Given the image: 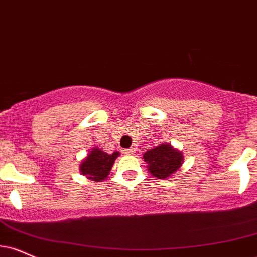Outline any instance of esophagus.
Instances as JSON below:
<instances>
[{"label": "esophagus", "mask_w": 257, "mask_h": 257, "mask_svg": "<svg viewBox=\"0 0 257 257\" xmlns=\"http://www.w3.org/2000/svg\"><path fill=\"white\" fill-rule=\"evenodd\" d=\"M123 153H124L125 156H132V154L135 153V150L133 147H131V148H128V150L123 151Z\"/></svg>", "instance_id": "obj_1"}]
</instances>
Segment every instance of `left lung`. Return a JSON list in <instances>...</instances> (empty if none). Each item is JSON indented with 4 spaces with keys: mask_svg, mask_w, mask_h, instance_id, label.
<instances>
[{
    "mask_svg": "<svg viewBox=\"0 0 257 257\" xmlns=\"http://www.w3.org/2000/svg\"><path fill=\"white\" fill-rule=\"evenodd\" d=\"M147 169L154 177L168 178L181 168L183 164V154L176 150L171 144H162L159 146L148 150L144 154Z\"/></svg>",
    "mask_w": 257,
    "mask_h": 257,
    "instance_id": "obj_1",
    "label": "left lung"
}]
</instances>
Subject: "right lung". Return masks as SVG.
<instances>
[{"instance_id": "obj_1", "label": "right lung", "mask_w": 257, "mask_h": 257, "mask_svg": "<svg viewBox=\"0 0 257 257\" xmlns=\"http://www.w3.org/2000/svg\"><path fill=\"white\" fill-rule=\"evenodd\" d=\"M118 156L119 152L117 151L112 154H107L99 148H92L87 157L80 164V172L91 181H104L110 174L111 168Z\"/></svg>"}]
</instances>
